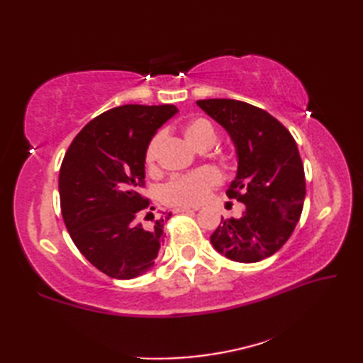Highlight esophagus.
<instances>
[{"label":"esophagus","mask_w":363,"mask_h":363,"mask_svg":"<svg viewBox=\"0 0 363 363\" xmlns=\"http://www.w3.org/2000/svg\"><path fill=\"white\" fill-rule=\"evenodd\" d=\"M198 211V207H176L174 212L176 213H184V212H195Z\"/></svg>","instance_id":"obj_1"}]
</instances>
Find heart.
<instances>
[{
    "label": "heart",
    "instance_id": "obj_1",
    "mask_svg": "<svg viewBox=\"0 0 363 363\" xmlns=\"http://www.w3.org/2000/svg\"><path fill=\"white\" fill-rule=\"evenodd\" d=\"M184 135L190 145L198 150H207L217 140L215 129L207 120H194L184 129ZM164 133H156L145 148V164L148 168H154L157 164ZM221 182L220 173L213 168H199L196 172L174 176L162 187V199L169 206L176 207H194L206 201L211 191L218 187Z\"/></svg>",
    "mask_w": 363,
    "mask_h": 363
}]
</instances>
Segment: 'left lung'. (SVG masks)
Listing matches in <instances>:
<instances>
[{
    "mask_svg": "<svg viewBox=\"0 0 363 363\" xmlns=\"http://www.w3.org/2000/svg\"><path fill=\"white\" fill-rule=\"evenodd\" d=\"M196 104L234 140L238 169L226 195L246 206L240 218H221L211 235L213 248L242 264L273 256L295 230L304 206V165L295 138L252 104L218 98Z\"/></svg>",
    "mask_w": 363,
    "mask_h": 363,
    "instance_id": "1",
    "label": "left lung"
}]
</instances>
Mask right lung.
Masks as SVG:
<instances>
[{"mask_svg":"<svg viewBox=\"0 0 363 363\" xmlns=\"http://www.w3.org/2000/svg\"><path fill=\"white\" fill-rule=\"evenodd\" d=\"M177 112L173 104H125L89 121L68 146L59 172L60 211L76 248L113 279L154 265L172 213L154 217L145 187V148Z\"/></svg>","mask_w":363,"mask_h":363,"instance_id":"add662e5","label":"right lung"}]
</instances>
